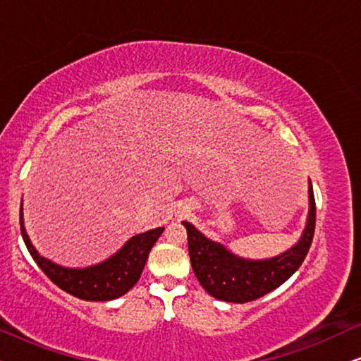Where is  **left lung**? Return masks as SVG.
Segmentation results:
<instances>
[{"label":"left lung","mask_w":361,"mask_h":361,"mask_svg":"<svg viewBox=\"0 0 361 361\" xmlns=\"http://www.w3.org/2000/svg\"><path fill=\"white\" fill-rule=\"evenodd\" d=\"M182 225L187 230L192 269L202 288L215 299L225 302H250L286 283L307 256L315 230L312 184L309 180V214L302 235L293 248L274 258H241L221 243L207 238L189 221H182Z\"/></svg>","instance_id":"1"}]
</instances>
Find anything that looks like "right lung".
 Masks as SVG:
<instances>
[{
	"instance_id": "add662e5",
	"label": "right lung",
	"mask_w": 361,
	"mask_h": 361,
	"mask_svg": "<svg viewBox=\"0 0 361 361\" xmlns=\"http://www.w3.org/2000/svg\"><path fill=\"white\" fill-rule=\"evenodd\" d=\"M19 221H21V235L27 251L39 268L44 271V274L62 290L83 300H113L126 294L140 281L149 251L164 231V226H159V228L131 236L115 255L98 264L87 266V268H66L44 258L34 248L24 228L23 202L21 210H19Z\"/></svg>"
}]
</instances>
